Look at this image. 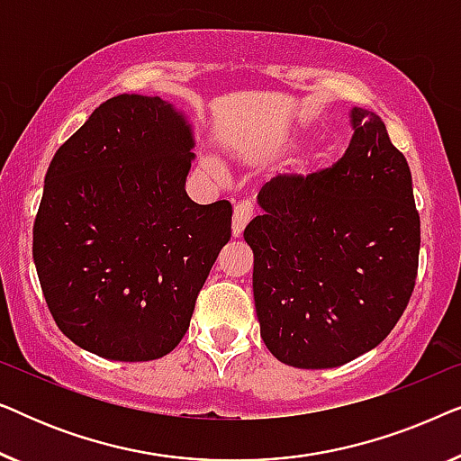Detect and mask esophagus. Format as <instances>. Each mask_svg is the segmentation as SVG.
<instances>
[{
	"instance_id": "obj_1",
	"label": "esophagus",
	"mask_w": 461,
	"mask_h": 461,
	"mask_svg": "<svg viewBox=\"0 0 461 461\" xmlns=\"http://www.w3.org/2000/svg\"><path fill=\"white\" fill-rule=\"evenodd\" d=\"M251 220V205L245 201H239L232 212V237H241V232Z\"/></svg>"
}]
</instances>
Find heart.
Returning a JSON list of instances; mask_svg holds the SVG:
<instances>
[{"label": "heart", "instance_id": "1", "mask_svg": "<svg viewBox=\"0 0 461 461\" xmlns=\"http://www.w3.org/2000/svg\"><path fill=\"white\" fill-rule=\"evenodd\" d=\"M294 147H298V140H295V138H294V140L287 142V149H294ZM308 172H311V167L302 166V167L298 169V176H300V178H304V176H308Z\"/></svg>", "mask_w": 461, "mask_h": 461}]
</instances>
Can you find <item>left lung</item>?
I'll list each match as a JSON object with an SVG mask.
<instances>
[{"label": "left lung", "instance_id": "1", "mask_svg": "<svg viewBox=\"0 0 461 461\" xmlns=\"http://www.w3.org/2000/svg\"><path fill=\"white\" fill-rule=\"evenodd\" d=\"M321 176H279L243 232L254 251L260 336L281 363L330 369L375 348L411 298L420 216L407 159L375 113Z\"/></svg>", "mask_w": 461, "mask_h": 461}]
</instances>
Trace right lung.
<instances>
[{"label": "right lung", "instance_id": "obj_1", "mask_svg": "<svg viewBox=\"0 0 461 461\" xmlns=\"http://www.w3.org/2000/svg\"><path fill=\"white\" fill-rule=\"evenodd\" d=\"M193 149L185 111L122 94L56 150L33 260L56 325L79 348L136 363L185 338L232 218L229 201L186 194Z\"/></svg>", "mask_w": 461, "mask_h": 461}]
</instances>
